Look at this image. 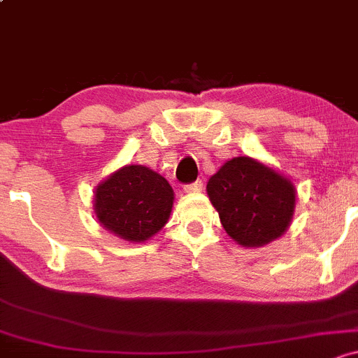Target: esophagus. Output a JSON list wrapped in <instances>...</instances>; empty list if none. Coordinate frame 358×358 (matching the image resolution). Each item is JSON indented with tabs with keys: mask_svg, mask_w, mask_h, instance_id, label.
<instances>
[{
	"mask_svg": "<svg viewBox=\"0 0 358 358\" xmlns=\"http://www.w3.org/2000/svg\"><path fill=\"white\" fill-rule=\"evenodd\" d=\"M184 191H186V193H199V191H203V180H194V182H191V184H186V186H184Z\"/></svg>",
	"mask_w": 358,
	"mask_h": 358,
	"instance_id": "obj_1",
	"label": "esophagus"
}]
</instances>
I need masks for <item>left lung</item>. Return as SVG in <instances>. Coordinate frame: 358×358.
<instances>
[{
    "instance_id": "8db88e82",
    "label": "left lung",
    "mask_w": 358,
    "mask_h": 358,
    "mask_svg": "<svg viewBox=\"0 0 358 358\" xmlns=\"http://www.w3.org/2000/svg\"><path fill=\"white\" fill-rule=\"evenodd\" d=\"M206 191L225 232L244 248L275 241L292 222L294 184L249 157H236L222 165Z\"/></svg>"
}]
</instances>
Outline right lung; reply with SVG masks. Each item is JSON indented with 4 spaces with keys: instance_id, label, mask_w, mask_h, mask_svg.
<instances>
[{
    "instance_id": "add662e5",
    "label": "right lung",
    "mask_w": 358,
    "mask_h": 358,
    "mask_svg": "<svg viewBox=\"0 0 358 358\" xmlns=\"http://www.w3.org/2000/svg\"><path fill=\"white\" fill-rule=\"evenodd\" d=\"M101 225L131 242L155 236L169 220L174 191L167 179L143 165H124L95 191Z\"/></svg>"
}]
</instances>
